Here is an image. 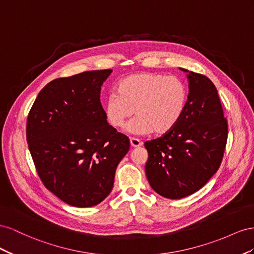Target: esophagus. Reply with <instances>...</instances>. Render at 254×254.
<instances>
[{"label":"esophagus","instance_id":"esophagus-1","mask_svg":"<svg viewBox=\"0 0 254 254\" xmlns=\"http://www.w3.org/2000/svg\"><path fill=\"white\" fill-rule=\"evenodd\" d=\"M129 142H131V146L133 148H138V147H140L141 144H142V142L139 139H137V138H131V139H129Z\"/></svg>","mask_w":254,"mask_h":254}]
</instances>
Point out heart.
I'll list each match as a JSON object with an SVG mask.
<instances>
[{"mask_svg":"<svg viewBox=\"0 0 254 254\" xmlns=\"http://www.w3.org/2000/svg\"><path fill=\"white\" fill-rule=\"evenodd\" d=\"M187 88L177 76L139 73L126 77L118 84L117 93L108 96L104 111L115 128L127 127L134 135L170 132L182 119L187 105Z\"/></svg>","mask_w":254,"mask_h":254,"instance_id":"1","label":"heart"}]
</instances>
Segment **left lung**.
<instances>
[{
  "mask_svg": "<svg viewBox=\"0 0 254 254\" xmlns=\"http://www.w3.org/2000/svg\"><path fill=\"white\" fill-rule=\"evenodd\" d=\"M186 73L188 97L182 119L170 132L148 140L146 176L153 190L168 199L187 197L218 170L228 138V123L213 82Z\"/></svg>",
  "mask_w": 254,
  "mask_h": 254,
  "instance_id": "1",
  "label": "left lung"
}]
</instances>
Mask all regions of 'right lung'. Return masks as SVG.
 Masks as SVG:
<instances>
[{"instance_id":"add662e5","label":"right lung","mask_w":254,"mask_h":254,"mask_svg":"<svg viewBox=\"0 0 254 254\" xmlns=\"http://www.w3.org/2000/svg\"><path fill=\"white\" fill-rule=\"evenodd\" d=\"M111 69L56 78L38 93L26 139L42 183L64 203L90 207L111 193L115 172L129 149L108 125L100 102Z\"/></svg>"}]
</instances>
